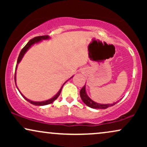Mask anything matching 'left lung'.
<instances>
[{"label": "left lung", "mask_w": 147, "mask_h": 147, "mask_svg": "<svg viewBox=\"0 0 147 147\" xmlns=\"http://www.w3.org/2000/svg\"><path fill=\"white\" fill-rule=\"evenodd\" d=\"M80 97L82 98V101L86 105L89 106V107L92 108V109H106L107 108L111 107V106H114L115 104H117V102H114L113 104H99L94 102L92 100L90 97H88L86 93V85L81 89L80 90Z\"/></svg>", "instance_id": "left-lung-1"}]
</instances>
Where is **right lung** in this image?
Wrapping results in <instances>:
<instances>
[{"label":"right lung","mask_w":147,"mask_h":147,"mask_svg":"<svg viewBox=\"0 0 147 147\" xmlns=\"http://www.w3.org/2000/svg\"><path fill=\"white\" fill-rule=\"evenodd\" d=\"M48 39H50V36H36V37H34V38H33L32 39H31L30 41L28 42V43H27L26 45H25V46L23 48V49L21 50V52H20L19 54V56H18V60H17V64H16V70L17 69V66H18V64L21 62V61L22 60V59H23V56L25 55V54L26 53V52L28 51L29 49L31 48L32 46L33 45H34L35 43H39V42H41V41H43V40H48ZM16 72H15V77H14V79H15V84H16ZM73 77V76H72V77H70V79L72 78ZM67 82V81H66ZM65 83H64L63 84V86H62L61 88V89L59 90V91L55 95V96H54L53 97H52V98L49 99H48V100H45V101H42V102H34V101H32L30 100V99L26 98V97H25L24 95H23V94L21 93V91H20L19 90H18V88H17V86H16V88H18V90H19L20 93H21V95L23 96V98H24L25 99H26L27 101H28V102H30V104H33V105H36V106H45V105H47V104H51V103H52L54 102L55 100H56V99L58 98L59 96L61 94V90H62V88H63V85L65 84Z\"/></svg>","instance_id":"obj_1"}]
</instances>
